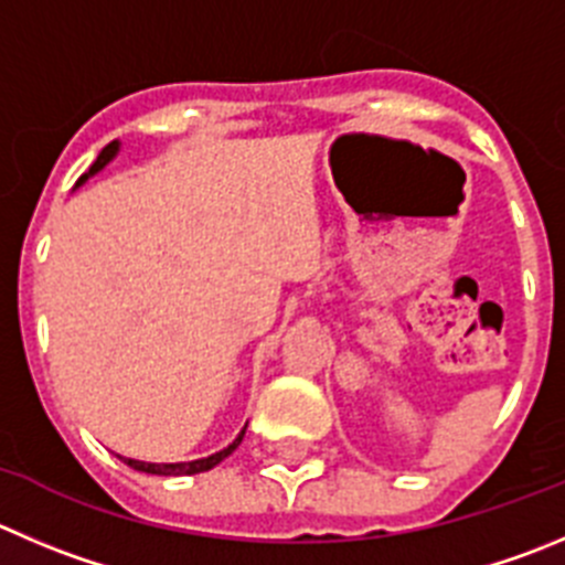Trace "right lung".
I'll return each mask as SVG.
<instances>
[{"instance_id": "right-lung-1", "label": "right lung", "mask_w": 565, "mask_h": 565, "mask_svg": "<svg viewBox=\"0 0 565 565\" xmlns=\"http://www.w3.org/2000/svg\"><path fill=\"white\" fill-rule=\"evenodd\" d=\"M118 149H121V143H118V141L107 143V147L102 149V152H99V158L94 160V166H90V169L85 171L83 177H79V180H77V185H74V188L85 185V182H88L90 177H94V174H99V171L105 169V166L110 163L113 158H116V154H118ZM244 433H246V427L241 429V433H238V438H235L233 444H230V447L218 449V452L207 455V458H199V460H185V463H147V460H132V458H125V463L130 466V469H136V471H143V475H160V477L202 475V471H211L213 466H218V463H222L224 458H230V455H233L235 449H238V444H241V440H244Z\"/></svg>"}]
</instances>
